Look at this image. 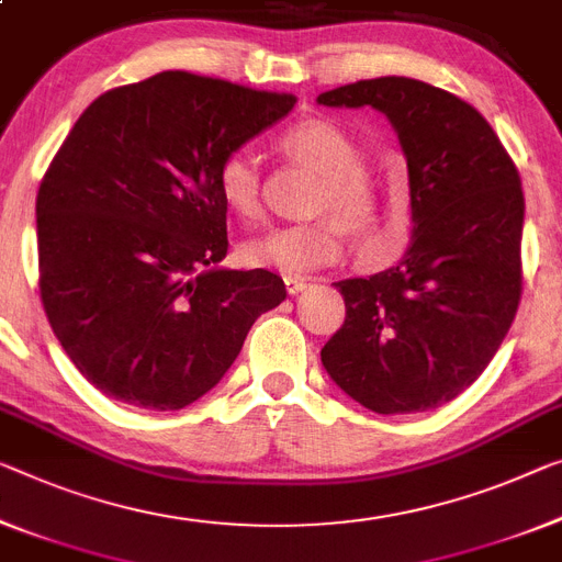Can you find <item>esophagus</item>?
Returning <instances> with one entry per match:
<instances>
[{
  "label": "esophagus",
  "instance_id": "34e87169",
  "mask_svg": "<svg viewBox=\"0 0 562 562\" xmlns=\"http://www.w3.org/2000/svg\"><path fill=\"white\" fill-rule=\"evenodd\" d=\"M283 283H286V291L291 293V296H296V293H301L306 289V281L304 279H293V276H286L283 279Z\"/></svg>",
  "mask_w": 562,
  "mask_h": 562
}]
</instances>
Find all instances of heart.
Wrapping results in <instances>:
<instances>
[{"mask_svg":"<svg viewBox=\"0 0 562 562\" xmlns=\"http://www.w3.org/2000/svg\"><path fill=\"white\" fill-rule=\"evenodd\" d=\"M279 148L318 176L314 213L324 218L279 226L240 246V261L251 269L293 276L314 273L344 254V228L367 231L376 221V188L364 168V150L326 117H306L279 135ZM215 191L240 218L261 215V172L244 150H233L215 170Z\"/></svg>","mask_w":562,"mask_h":562,"instance_id":"obj_1","label":"heart"}]
</instances>
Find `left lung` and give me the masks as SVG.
Here are the masks:
<instances>
[{
  "label": "left lung",
  "instance_id": "8db88e82",
  "mask_svg": "<svg viewBox=\"0 0 562 562\" xmlns=\"http://www.w3.org/2000/svg\"><path fill=\"white\" fill-rule=\"evenodd\" d=\"M316 102L390 117L414 223L400 263L336 283L347 318L324 344V367L376 414L442 407L485 371L520 304V172L477 110L427 82L376 77Z\"/></svg>",
  "mask_w": 562,
  "mask_h": 562
}]
</instances>
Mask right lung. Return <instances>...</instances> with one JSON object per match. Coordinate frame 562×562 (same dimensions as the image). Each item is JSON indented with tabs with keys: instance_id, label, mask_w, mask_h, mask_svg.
<instances>
[{
	"instance_id": "obj_1",
	"label": "right lung",
	"mask_w": 562,
	"mask_h": 562,
	"mask_svg": "<svg viewBox=\"0 0 562 562\" xmlns=\"http://www.w3.org/2000/svg\"><path fill=\"white\" fill-rule=\"evenodd\" d=\"M296 105L168 70L100 94L37 193L40 296L80 374L115 402L183 409L226 374L281 276L228 271L215 170Z\"/></svg>"
}]
</instances>
